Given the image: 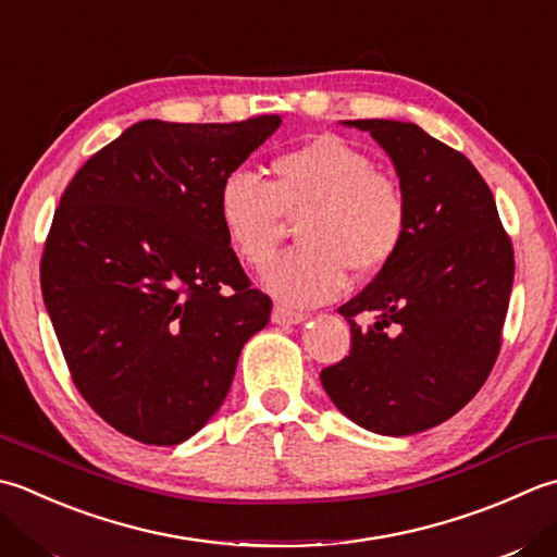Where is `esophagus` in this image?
Segmentation results:
<instances>
[{
	"instance_id": "1",
	"label": "esophagus",
	"mask_w": 557,
	"mask_h": 557,
	"mask_svg": "<svg viewBox=\"0 0 557 557\" xmlns=\"http://www.w3.org/2000/svg\"><path fill=\"white\" fill-rule=\"evenodd\" d=\"M301 321H307V313L292 311V309H285V307H275V309H272V323L292 325V323H301Z\"/></svg>"
}]
</instances>
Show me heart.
I'll return each instance as SVG.
<instances>
[{
    "instance_id": "b5f03b06",
    "label": "heart",
    "mask_w": 557,
    "mask_h": 557,
    "mask_svg": "<svg viewBox=\"0 0 557 557\" xmlns=\"http://www.w3.org/2000/svg\"><path fill=\"white\" fill-rule=\"evenodd\" d=\"M270 183L248 169L226 173L216 214L250 268H263L299 222L301 246L265 272V287L287 304H321L345 287L347 270L374 275L398 256L410 226L403 185L337 135H319L272 159Z\"/></svg>"
}]
</instances>
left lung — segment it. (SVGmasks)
<instances>
[{
	"mask_svg": "<svg viewBox=\"0 0 557 557\" xmlns=\"http://www.w3.org/2000/svg\"><path fill=\"white\" fill-rule=\"evenodd\" d=\"M350 125L394 159L410 226L398 256L337 309L352 347L323 369L321 384L359 428L406 437L449 420L493 372L515 248L493 193L461 151L412 123Z\"/></svg>",
	"mask_w": 557,
	"mask_h": 557,
	"instance_id": "8db88e82",
	"label": "left lung"
}]
</instances>
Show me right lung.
<instances>
[{
  "instance_id": "add662e5",
  "label": "right lung",
  "mask_w": 557,
  "mask_h": 557,
  "mask_svg": "<svg viewBox=\"0 0 557 557\" xmlns=\"http://www.w3.org/2000/svg\"><path fill=\"white\" fill-rule=\"evenodd\" d=\"M280 123L141 120L62 193L40 258L42 299L76 391L129 440L193 437L270 321L272 301L228 246L216 193Z\"/></svg>"
}]
</instances>
